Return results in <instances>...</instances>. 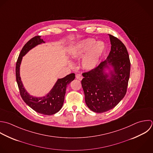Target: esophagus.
<instances>
[{
  "label": "esophagus",
  "instance_id": "obj_1",
  "mask_svg": "<svg viewBox=\"0 0 153 153\" xmlns=\"http://www.w3.org/2000/svg\"><path fill=\"white\" fill-rule=\"evenodd\" d=\"M76 77L77 79H78V80H81L83 79V76H82V75L80 74H76Z\"/></svg>",
  "mask_w": 153,
  "mask_h": 153
}]
</instances>
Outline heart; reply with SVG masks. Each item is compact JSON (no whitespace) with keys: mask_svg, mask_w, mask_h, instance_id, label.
<instances>
[{"mask_svg":"<svg viewBox=\"0 0 153 153\" xmlns=\"http://www.w3.org/2000/svg\"><path fill=\"white\" fill-rule=\"evenodd\" d=\"M105 48L104 42H96L94 39L88 38L80 42L73 50L72 55L75 58H81L88 52L83 59L82 66L86 70H91L97 65Z\"/></svg>","mask_w":153,"mask_h":153,"instance_id":"b5f03b06","label":"heart"}]
</instances>
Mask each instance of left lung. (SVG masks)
Returning <instances> with one entry per match:
<instances>
[{
	"label": "left lung",
	"instance_id": "left-lung-1",
	"mask_svg": "<svg viewBox=\"0 0 153 153\" xmlns=\"http://www.w3.org/2000/svg\"><path fill=\"white\" fill-rule=\"evenodd\" d=\"M111 51L107 60L92 70L82 73V86L85 102L95 113H104L115 107L124 98L130 76L131 62L127 49L117 37L109 34ZM114 68L110 79L103 73L107 64Z\"/></svg>",
	"mask_w": 153,
	"mask_h": 153
}]
</instances>
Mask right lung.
I'll list each match as a JSON object with an SVG mask.
<instances>
[{
	"label": "right lung",
	"instance_id": "1",
	"mask_svg": "<svg viewBox=\"0 0 153 153\" xmlns=\"http://www.w3.org/2000/svg\"><path fill=\"white\" fill-rule=\"evenodd\" d=\"M40 36H36L29 40L23 46L18 58L15 74L16 80L20 95L23 101L33 110L44 115H52L58 112L62 107L67 86L75 79V74L71 73L62 79L58 80L51 92L42 98L30 96L25 90L19 76V67L22 56L36 45L44 43Z\"/></svg>",
	"mask_w": 153,
	"mask_h": 153
}]
</instances>
